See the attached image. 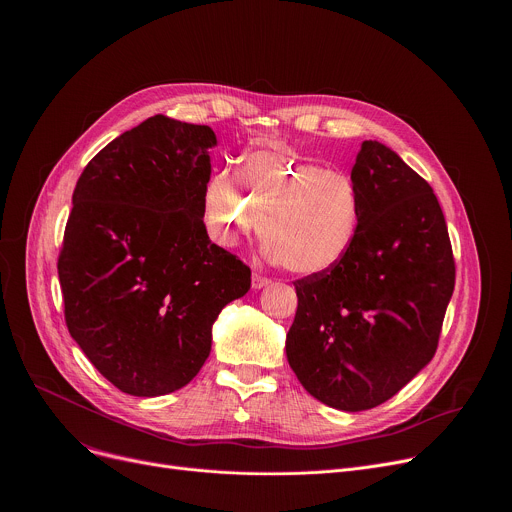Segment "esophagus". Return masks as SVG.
<instances>
[{
	"mask_svg": "<svg viewBox=\"0 0 512 512\" xmlns=\"http://www.w3.org/2000/svg\"><path fill=\"white\" fill-rule=\"evenodd\" d=\"M253 287L255 289H261V287H267L269 283H271V279L269 277H265V275H261V273H253Z\"/></svg>",
	"mask_w": 512,
	"mask_h": 512,
	"instance_id": "34e87169",
	"label": "esophagus"
}]
</instances>
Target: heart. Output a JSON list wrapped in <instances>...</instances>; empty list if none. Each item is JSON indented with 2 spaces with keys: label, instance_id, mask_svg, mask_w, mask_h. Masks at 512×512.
Returning <instances> with one entry per match:
<instances>
[{
  "label": "heart",
  "instance_id": "b5f03b06",
  "mask_svg": "<svg viewBox=\"0 0 512 512\" xmlns=\"http://www.w3.org/2000/svg\"><path fill=\"white\" fill-rule=\"evenodd\" d=\"M204 218L223 247L261 229L271 259L298 275L332 271L354 247L362 223L356 182L344 170L291 148H261L223 170L204 192Z\"/></svg>",
  "mask_w": 512,
  "mask_h": 512
}]
</instances>
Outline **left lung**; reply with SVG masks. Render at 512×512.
<instances>
[{"mask_svg":"<svg viewBox=\"0 0 512 512\" xmlns=\"http://www.w3.org/2000/svg\"><path fill=\"white\" fill-rule=\"evenodd\" d=\"M350 176L362 200L358 237L332 271L294 281L285 352L312 397L364 411L433 358L456 261L431 186L387 145L362 141Z\"/></svg>","mask_w":512,"mask_h":512,"instance_id":"obj_1","label":"left lung"}]
</instances>
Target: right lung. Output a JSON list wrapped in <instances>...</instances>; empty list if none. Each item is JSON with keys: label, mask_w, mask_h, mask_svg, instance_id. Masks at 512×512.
Segmentation results:
<instances>
[{"label": "right lung", "mask_w": 512, "mask_h": 512, "mask_svg": "<svg viewBox=\"0 0 512 512\" xmlns=\"http://www.w3.org/2000/svg\"><path fill=\"white\" fill-rule=\"evenodd\" d=\"M212 145L208 125L150 117L105 145L72 192L58 255L66 328L127 395L188 385L212 322L251 287L202 221Z\"/></svg>", "instance_id": "obj_1"}]
</instances>
